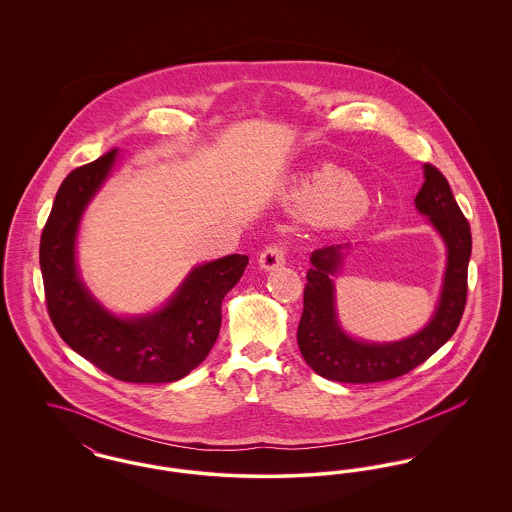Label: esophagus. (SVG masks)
<instances>
[{"label": "esophagus", "mask_w": 512, "mask_h": 512, "mask_svg": "<svg viewBox=\"0 0 512 512\" xmlns=\"http://www.w3.org/2000/svg\"><path fill=\"white\" fill-rule=\"evenodd\" d=\"M286 257H288V245H268L267 249L259 255V267L265 268V270H272V268L284 265Z\"/></svg>", "instance_id": "esophagus-1"}]
</instances>
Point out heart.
I'll use <instances>...</instances> for the list:
<instances>
[{
	"mask_svg": "<svg viewBox=\"0 0 512 512\" xmlns=\"http://www.w3.org/2000/svg\"><path fill=\"white\" fill-rule=\"evenodd\" d=\"M330 174H332L330 171L322 172L318 176L317 186H320ZM293 195H295L297 205L309 217L326 219V222H332V224H347V222L361 217V213H363V207L343 209V205H340L336 199L322 197V195L318 194L317 188H311V186H299Z\"/></svg>",
	"mask_w": 512,
	"mask_h": 512,
	"instance_id": "obj_1",
	"label": "heart"
}]
</instances>
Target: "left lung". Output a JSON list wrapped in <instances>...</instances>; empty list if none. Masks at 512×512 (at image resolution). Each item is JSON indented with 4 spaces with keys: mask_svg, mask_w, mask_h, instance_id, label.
I'll use <instances>...</instances> for the list:
<instances>
[{
    "mask_svg": "<svg viewBox=\"0 0 512 512\" xmlns=\"http://www.w3.org/2000/svg\"><path fill=\"white\" fill-rule=\"evenodd\" d=\"M424 176L414 203L420 213L430 217L449 253L436 315L422 332L395 343H363L345 336L336 320L330 280L340 267L341 245L315 249L313 268L307 272L297 343L307 365L322 378L345 384L393 380L422 365L455 334L466 305L472 234L447 178L430 163L424 165Z\"/></svg>",
    "mask_w": 512,
    "mask_h": 512,
    "instance_id": "left-lung-1",
    "label": "left lung"
}]
</instances>
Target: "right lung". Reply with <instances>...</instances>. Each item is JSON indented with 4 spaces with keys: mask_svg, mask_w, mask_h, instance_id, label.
<instances>
[{
    "mask_svg": "<svg viewBox=\"0 0 512 512\" xmlns=\"http://www.w3.org/2000/svg\"><path fill=\"white\" fill-rule=\"evenodd\" d=\"M117 149L74 169L55 195L40 240L48 313L57 334L105 374L134 384H165L190 374L213 349L220 305L242 278L247 255L194 268L165 309L142 318L109 315L80 282L74 238L84 207L113 167Z\"/></svg>",
    "mask_w": 512,
    "mask_h": 512,
    "instance_id": "add662e5",
    "label": "right lung"
}]
</instances>
